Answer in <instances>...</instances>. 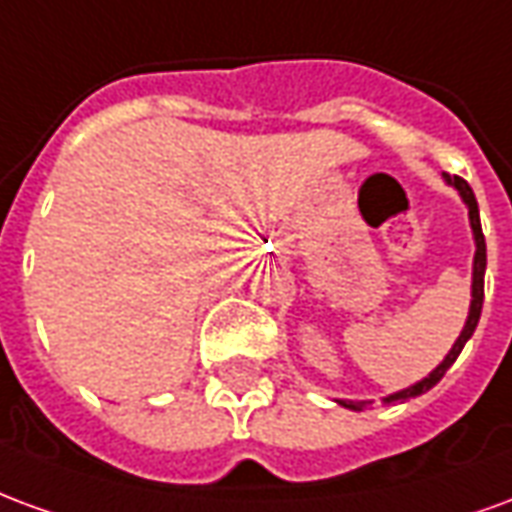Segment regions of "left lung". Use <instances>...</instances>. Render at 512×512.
Wrapping results in <instances>:
<instances>
[{
	"label": "left lung",
	"instance_id": "8db88e82",
	"mask_svg": "<svg viewBox=\"0 0 512 512\" xmlns=\"http://www.w3.org/2000/svg\"><path fill=\"white\" fill-rule=\"evenodd\" d=\"M447 180V186L461 194L463 205L469 208V224H472V235H474V263H472V301H469V315H466V323H463L461 334H458V340L452 343L450 354L441 359V365L436 370H430L428 376L417 381V384L406 386V389H400V392H392V395L384 397V403H403L408 397H417L425 395L428 389L439 384L444 373L450 370L452 362L458 359V354L463 351V345L469 343V337L477 329V321H480V312H483V279H485V238H483V227H480V208H477V200H474V191L472 186L466 183L458 175H444ZM334 403H340L343 408H351V411H365L373 400H334Z\"/></svg>",
	"mask_w": 512,
	"mask_h": 512
}]
</instances>
